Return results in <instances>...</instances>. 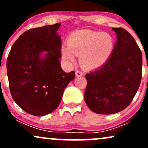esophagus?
Segmentation results:
<instances>
[{
    "label": "esophagus",
    "instance_id": "34e87169",
    "mask_svg": "<svg viewBox=\"0 0 148 148\" xmlns=\"http://www.w3.org/2000/svg\"><path fill=\"white\" fill-rule=\"evenodd\" d=\"M84 75V72H81V71L79 70H76V76H81Z\"/></svg>",
    "mask_w": 148,
    "mask_h": 148
}]
</instances>
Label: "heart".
Wrapping results in <instances>:
<instances>
[{
    "mask_svg": "<svg viewBox=\"0 0 148 148\" xmlns=\"http://www.w3.org/2000/svg\"><path fill=\"white\" fill-rule=\"evenodd\" d=\"M114 45L113 36L108 33L78 30L69 37V46L62 47L61 55L67 63H73L76 54L79 56L80 62L85 68L97 69L108 60L113 52Z\"/></svg>",
    "mask_w": 148,
    "mask_h": 148,
    "instance_id": "obj_1",
    "label": "heart"
}]
</instances>
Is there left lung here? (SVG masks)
<instances>
[{"label": "left lung", "mask_w": 148, "mask_h": 148, "mask_svg": "<svg viewBox=\"0 0 148 148\" xmlns=\"http://www.w3.org/2000/svg\"><path fill=\"white\" fill-rule=\"evenodd\" d=\"M117 42L111 56L103 65L86 75L84 99L98 114H113L130 105L142 77V53L130 33L112 28Z\"/></svg>", "instance_id": "8db88e82"}]
</instances>
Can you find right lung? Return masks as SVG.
Segmentation results:
<instances>
[{"mask_svg":"<svg viewBox=\"0 0 148 148\" xmlns=\"http://www.w3.org/2000/svg\"><path fill=\"white\" fill-rule=\"evenodd\" d=\"M60 23L30 29L13 44L7 60V74L14 101L35 116L58 108L63 92L74 80V71L62 70Z\"/></svg>","mask_w":148,"mask_h":148,"instance_id":"right-lung-1","label":"right lung"}]
</instances>
